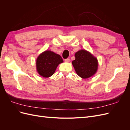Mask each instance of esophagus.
Instances as JSON below:
<instances>
[{"label":"esophagus","mask_w":130,"mask_h":130,"mask_svg":"<svg viewBox=\"0 0 130 130\" xmlns=\"http://www.w3.org/2000/svg\"><path fill=\"white\" fill-rule=\"evenodd\" d=\"M64 61L66 62H69L70 61V59L69 58H66V59H65Z\"/></svg>","instance_id":"obj_1"}]
</instances>
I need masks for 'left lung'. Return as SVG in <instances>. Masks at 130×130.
Here are the masks:
<instances>
[{"mask_svg": "<svg viewBox=\"0 0 130 130\" xmlns=\"http://www.w3.org/2000/svg\"><path fill=\"white\" fill-rule=\"evenodd\" d=\"M75 60L72 64L78 76L87 78L95 74L98 69L97 59L85 50L78 51L75 54Z\"/></svg>", "mask_w": 130, "mask_h": 130, "instance_id": "1", "label": "left lung"}]
</instances>
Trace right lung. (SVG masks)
<instances>
[{
    "label": "right lung",
    "instance_id": "1",
    "mask_svg": "<svg viewBox=\"0 0 130 130\" xmlns=\"http://www.w3.org/2000/svg\"><path fill=\"white\" fill-rule=\"evenodd\" d=\"M63 62L60 55L51 51H45L39 56L36 60L37 70L43 77H49L54 74L58 65Z\"/></svg>",
    "mask_w": 130,
    "mask_h": 130
}]
</instances>
